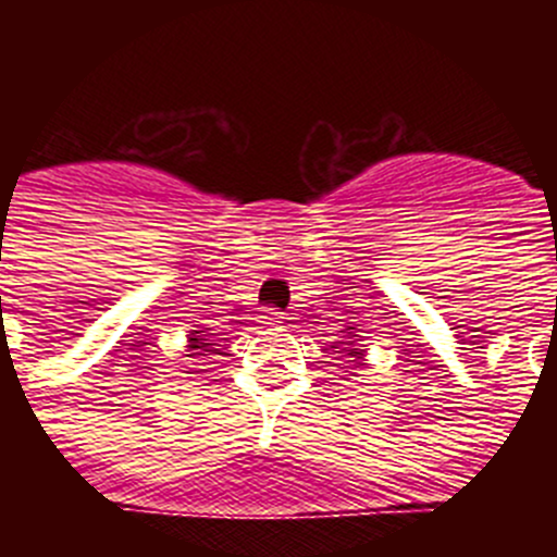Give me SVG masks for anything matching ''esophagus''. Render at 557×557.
I'll use <instances>...</instances> for the list:
<instances>
[{
    "label": "esophagus",
    "instance_id": "esophagus-1",
    "mask_svg": "<svg viewBox=\"0 0 557 557\" xmlns=\"http://www.w3.org/2000/svg\"><path fill=\"white\" fill-rule=\"evenodd\" d=\"M262 318H264V323H268V326H278V323L284 321L282 312H275V309H264Z\"/></svg>",
    "mask_w": 557,
    "mask_h": 557
}]
</instances>
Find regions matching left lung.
<instances>
[{"instance_id":"obj_1","label":"left lung","mask_w":557,"mask_h":557,"mask_svg":"<svg viewBox=\"0 0 557 557\" xmlns=\"http://www.w3.org/2000/svg\"><path fill=\"white\" fill-rule=\"evenodd\" d=\"M357 334H351L348 332V337L346 339H337V343H334L332 348H337V359H343V362H339V366H346V368H359L362 366V357H366V351H362V348L357 346Z\"/></svg>"}]
</instances>
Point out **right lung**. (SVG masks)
Wrapping results in <instances>:
<instances>
[{"instance_id":"obj_1","label":"right lung","mask_w":557,"mask_h":557,"mask_svg":"<svg viewBox=\"0 0 557 557\" xmlns=\"http://www.w3.org/2000/svg\"><path fill=\"white\" fill-rule=\"evenodd\" d=\"M203 339H206V337H200V332H191L189 339H186V351H191V354L209 351V348L214 346V343H203Z\"/></svg>"}]
</instances>
